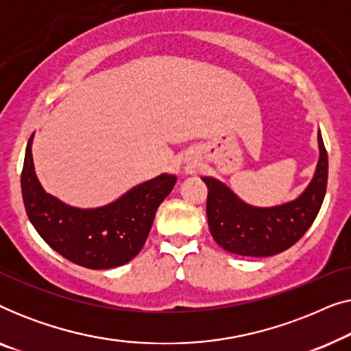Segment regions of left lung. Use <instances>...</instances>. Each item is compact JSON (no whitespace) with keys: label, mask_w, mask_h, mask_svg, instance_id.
Returning <instances> with one entry per match:
<instances>
[{"label":"left lung","mask_w":351,"mask_h":351,"mask_svg":"<svg viewBox=\"0 0 351 351\" xmlns=\"http://www.w3.org/2000/svg\"><path fill=\"white\" fill-rule=\"evenodd\" d=\"M319 161L308 189L295 201L275 208H254L243 203L222 182L203 177L208 185L209 230L225 251L249 257L280 254L299 241L315 222L328 186V152L318 132Z\"/></svg>","instance_id":"obj_1"}]
</instances>
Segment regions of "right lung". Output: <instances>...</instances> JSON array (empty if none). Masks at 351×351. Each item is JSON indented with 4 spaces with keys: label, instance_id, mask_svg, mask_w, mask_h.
<instances>
[{
    "label": "right lung",
    "instance_id": "obj_1",
    "mask_svg": "<svg viewBox=\"0 0 351 351\" xmlns=\"http://www.w3.org/2000/svg\"><path fill=\"white\" fill-rule=\"evenodd\" d=\"M32 138L21 184L27 215L40 237L66 261L93 270L132 261L147 241L156 209L176 185V176L143 182L104 208H70L41 189L33 169Z\"/></svg>",
    "mask_w": 351,
    "mask_h": 351
}]
</instances>
